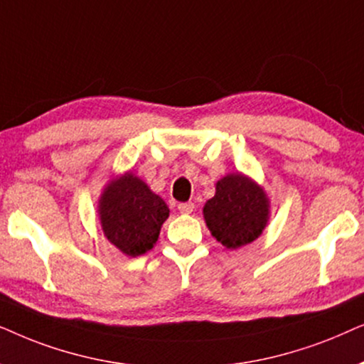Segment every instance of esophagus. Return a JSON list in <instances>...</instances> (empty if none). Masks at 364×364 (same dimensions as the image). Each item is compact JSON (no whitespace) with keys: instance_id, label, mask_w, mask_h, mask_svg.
Returning <instances> with one entry per match:
<instances>
[{"instance_id":"1","label":"esophagus","mask_w":364,"mask_h":364,"mask_svg":"<svg viewBox=\"0 0 364 364\" xmlns=\"http://www.w3.org/2000/svg\"><path fill=\"white\" fill-rule=\"evenodd\" d=\"M193 210H195V203H191V201L179 203V205H178V211L183 213V215H190Z\"/></svg>"}]
</instances>
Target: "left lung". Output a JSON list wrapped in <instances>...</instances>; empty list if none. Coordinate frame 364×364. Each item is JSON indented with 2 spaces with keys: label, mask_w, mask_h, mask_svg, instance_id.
Wrapping results in <instances>:
<instances>
[{
  "label": "left lung",
  "mask_w": 364,
  "mask_h": 364,
  "mask_svg": "<svg viewBox=\"0 0 364 364\" xmlns=\"http://www.w3.org/2000/svg\"><path fill=\"white\" fill-rule=\"evenodd\" d=\"M211 235L226 248L236 250L255 241L268 221L263 190L243 174H228L218 181L216 195L203 208Z\"/></svg>",
  "instance_id": "left-lung-1"
}]
</instances>
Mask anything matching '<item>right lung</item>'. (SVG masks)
Segmentation results:
<instances>
[{
	"label": "right lung",
	"instance_id": "1",
	"mask_svg": "<svg viewBox=\"0 0 364 364\" xmlns=\"http://www.w3.org/2000/svg\"><path fill=\"white\" fill-rule=\"evenodd\" d=\"M168 216L166 203L132 173L109 183L100 200L105 236L133 258L153 248Z\"/></svg>",
	"mask_w": 364,
	"mask_h": 364
}]
</instances>
